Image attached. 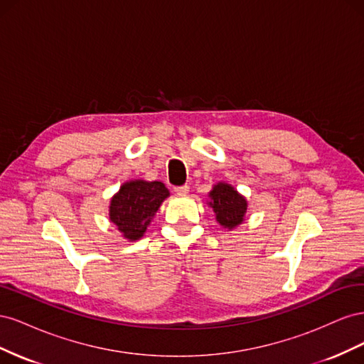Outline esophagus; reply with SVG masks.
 <instances>
[{
    "instance_id": "obj_1",
    "label": "esophagus",
    "mask_w": 364,
    "mask_h": 364,
    "mask_svg": "<svg viewBox=\"0 0 364 364\" xmlns=\"http://www.w3.org/2000/svg\"><path fill=\"white\" fill-rule=\"evenodd\" d=\"M190 191V186L188 185H181V186H174V193L179 194V196H183Z\"/></svg>"
}]
</instances>
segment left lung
I'll use <instances>...</instances> for the list:
<instances>
[{"label":"left lung","mask_w":364,"mask_h":364,"mask_svg":"<svg viewBox=\"0 0 364 364\" xmlns=\"http://www.w3.org/2000/svg\"><path fill=\"white\" fill-rule=\"evenodd\" d=\"M209 197H211L209 206L213 208L220 225L232 229L243 222L247 203L245 197L240 196L232 186L228 183H217L209 193Z\"/></svg>","instance_id":"left-lung-1"}]
</instances>
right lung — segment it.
<instances>
[{
	"mask_svg": "<svg viewBox=\"0 0 364 364\" xmlns=\"http://www.w3.org/2000/svg\"><path fill=\"white\" fill-rule=\"evenodd\" d=\"M168 194L162 182H126L111 200V222L123 232V237L132 241L138 240L144 235L150 218Z\"/></svg>",
	"mask_w": 364,
	"mask_h": 364,
	"instance_id": "1",
	"label": "right lung"
}]
</instances>
